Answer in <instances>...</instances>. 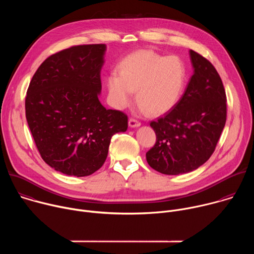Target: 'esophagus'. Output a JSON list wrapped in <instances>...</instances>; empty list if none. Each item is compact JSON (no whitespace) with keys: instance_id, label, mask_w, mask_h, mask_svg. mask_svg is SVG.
<instances>
[{"instance_id":"esophagus-1","label":"esophagus","mask_w":254,"mask_h":254,"mask_svg":"<svg viewBox=\"0 0 254 254\" xmlns=\"http://www.w3.org/2000/svg\"><path fill=\"white\" fill-rule=\"evenodd\" d=\"M128 126H129L130 127H139V126H140V123H139L138 121H136V120L130 118V119L128 120Z\"/></svg>"}]
</instances>
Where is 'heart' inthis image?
I'll return each mask as SVG.
<instances>
[{"mask_svg":"<svg viewBox=\"0 0 254 254\" xmlns=\"http://www.w3.org/2000/svg\"><path fill=\"white\" fill-rule=\"evenodd\" d=\"M187 81V68L177 55L165 56L149 49L126 56L117 72L106 77L111 104L124 110L132 100L133 90L139 110L152 116L168 113L178 103Z\"/></svg>","mask_w":254,"mask_h":254,"instance_id":"b5f03b06","label":"heart"}]
</instances>
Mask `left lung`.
<instances>
[{
	"label": "left lung",
	"mask_w": 254,
	"mask_h": 254,
	"mask_svg": "<svg viewBox=\"0 0 254 254\" xmlns=\"http://www.w3.org/2000/svg\"><path fill=\"white\" fill-rule=\"evenodd\" d=\"M194 67L178 103L163 118L151 122L155 146L146 154L148 164L165 175L196 170L214 153L227 118V98L212 63L190 50Z\"/></svg>",
	"instance_id": "obj_1"
}]
</instances>
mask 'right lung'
Masks as SVG:
<instances>
[{
    "mask_svg": "<svg viewBox=\"0 0 254 254\" xmlns=\"http://www.w3.org/2000/svg\"><path fill=\"white\" fill-rule=\"evenodd\" d=\"M104 44L52 54L33 75L26 119L43 161L65 175L84 177L104 164L111 139L127 129V116L100 103Z\"/></svg>",
    "mask_w": 254,
    "mask_h": 254,
    "instance_id": "1",
    "label": "right lung"
}]
</instances>
